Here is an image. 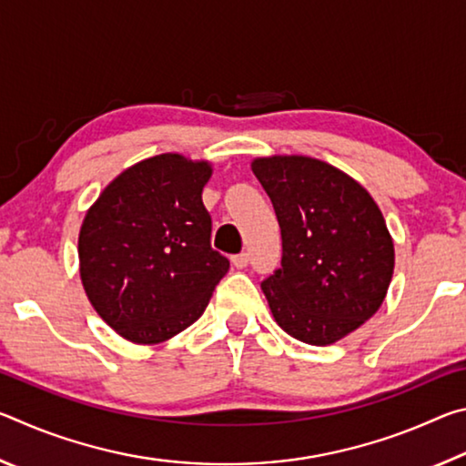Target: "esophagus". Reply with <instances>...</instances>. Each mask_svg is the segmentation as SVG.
I'll list each match as a JSON object with an SVG mask.
<instances>
[{"label":"esophagus","instance_id":"34e87169","mask_svg":"<svg viewBox=\"0 0 466 466\" xmlns=\"http://www.w3.org/2000/svg\"><path fill=\"white\" fill-rule=\"evenodd\" d=\"M232 265L236 267V269H244V267L248 265V255H247V252H240V255H234V257H232Z\"/></svg>","mask_w":466,"mask_h":466}]
</instances>
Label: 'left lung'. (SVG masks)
<instances>
[{
	"instance_id": "left-lung-1",
	"label": "left lung",
	"mask_w": 466,
	"mask_h": 466,
	"mask_svg": "<svg viewBox=\"0 0 466 466\" xmlns=\"http://www.w3.org/2000/svg\"><path fill=\"white\" fill-rule=\"evenodd\" d=\"M281 228V267L261 283L289 337L333 345L372 319L389 291L394 242L356 178L310 156L250 162Z\"/></svg>"
}]
</instances>
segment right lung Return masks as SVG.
<instances>
[{
	"mask_svg": "<svg viewBox=\"0 0 466 466\" xmlns=\"http://www.w3.org/2000/svg\"><path fill=\"white\" fill-rule=\"evenodd\" d=\"M209 160L157 154L125 168L86 211L80 279L92 309L136 345H160L191 327L224 278L201 201Z\"/></svg>",
	"mask_w": 466,
	"mask_h": 466,
	"instance_id": "1",
	"label": "right lung"
}]
</instances>
